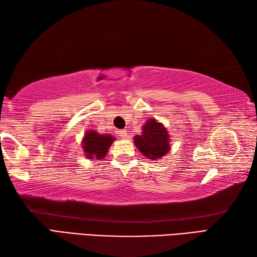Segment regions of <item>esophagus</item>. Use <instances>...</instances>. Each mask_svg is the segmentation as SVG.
<instances>
[{
    "label": "esophagus",
    "mask_w": 257,
    "mask_h": 257,
    "mask_svg": "<svg viewBox=\"0 0 257 257\" xmlns=\"http://www.w3.org/2000/svg\"><path fill=\"white\" fill-rule=\"evenodd\" d=\"M119 136H120V137H121V138L125 139V138L128 137V133L125 132V130H120V132H119Z\"/></svg>",
    "instance_id": "esophagus-1"
}]
</instances>
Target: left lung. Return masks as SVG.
Segmentation results:
<instances>
[{
  "label": "left lung",
  "instance_id": "obj_1",
  "mask_svg": "<svg viewBox=\"0 0 257 257\" xmlns=\"http://www.w3.org/2000/svg\"><path fill=\"white\" fill-rule=\"evenodd\" d=\"M135 145L151 160L161 158L170 149L168 130L156 119H150L145 123L143 134L135 137Z\"/></svg>",
  "mask_w": 257,
  "mask_h": 257
}]
</instances>
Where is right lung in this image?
<instances>
[{
	"mask_svg": "<svg viewBox=\"0 0 257 257\" xmlns=\"http://www.w3.org/2000/svg\"><path fill=\"white\" fill-rule=\"evenodd\" d=\"M114 138L109 135L97 134L94 130H89L85 135L83 141V148L86 152V156L92 159H102L108 152L109 147L113 143Z\"/></svg>",
	"mask_w": 257,
	"mask_h": 257,
	"instance_id": "add662e5",
	"label": "right lung"
}]
</instances>
